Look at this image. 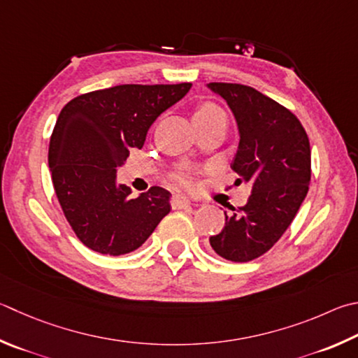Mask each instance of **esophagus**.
I'll return each instance as SVG.
<instances>
[{
    "label": "esophagus",
    "mask_w": 358,
    "mask_h": 358,
    "mask_svg": "<svg viewBox=\"0 0 358 358\" xmlns=\"http://www.w3.org/2000/svg\"><path fill=\"white\" fill-rule=\"evenodd\" d=\"M171 205L173 210H183V208H189L191 206V201L187 200L186 197H181V196H173L171 200Z\"/></svg>",
    "instance_id": "1"
}]
</instances>
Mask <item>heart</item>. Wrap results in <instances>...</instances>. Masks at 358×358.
Returning a JSON list of instances; mask_svg holds the SVG:
<instances>
[{"label":"heart","mask_w":358,"mask_h":358,"mask_svg":"<svg viewBox=\"0 0 358 358\" xmlns=\"http://www.w3.org/2000/svg\"><path fill=\"white\" fill-rule=\"evenodd\" d=\"M217 119H225V113L217 105H214L211 101H205L197 106L196 113H194V122H213ZM175 181L180 186H189L191 181L183 173L175 175Z\"/></svg>","instance_id":"b5f03b06"}]
</instances>
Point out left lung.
Wrapping results in <instances>:
<instances>
[{
  "label": "left lung",
  "mask_w": 358,
  "mask_h": 358,
  "mask_svg": "<svg viewBox=\"0 0 358 358\" xmlns=\"http://www.w3.org/2000/svg\"><path fill=\"white\" fill-rule=\"evenodd\" d=\"M235 114L239 145L231 169L239 183L250 181L247 203L231 208L210 244L225 259L252 262L268 252L296 217L311 178L310 141L289 109L257 89L233 83H210Z\"/></svg>",
  "instance_id": "obj_1"
}]
</instances>
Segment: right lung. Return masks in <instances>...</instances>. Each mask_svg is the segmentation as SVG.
<instances>
[{
    "label": "right lung",
    "instance_id": "right-lung-1",
    "mask_svg": "<svg viewBox=\"0 0 358 358\" xmlns=\"http://www.w3.org/2000/svg\"><path fill=\"white\" fill-rule=\"evenodd\" d=\"M192 84H122L70 100L50 139L48 166L64 216L80 241L103 255L138 249L171 211V192L153 186L139 197L115 183L131 148Z\"/></svg>",
    "mask_w": 358,
    "mask_h": 358
}]
</instances>
